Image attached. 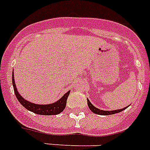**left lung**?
Instances as JSON below:
<instances>
[{"label": "left lung", "mask_w": 150, "mask_h": 150, "mask_svg": "<svg viewBox=\"0 0 150 150\" xmlns=\"http://www.w3.org/2000/svg\"><path fill=\"white\" fill-rule=\"evenodd\" d=\"M88 100V108H90V110L94 113V114H99V115H110V114H117V113H119V112L123 111L124 110H125L126 108H122V109H120V110H100L98 108H95L94 105H92V104L90 102V100L88 99H87Z\"/></svg>", "instance_id": "left-lung-1"}]
</instances>
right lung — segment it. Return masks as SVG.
<instances>
[{
	"label": "right lung",
	"mask_w": 150,
	"mask_h": 150,
	"mask_svg": "<svg viewBox=\"0 0 150 150\" xmlns=\"http://www.w3.org/2000/svg\"><path fill=\"white\" fill-rule=\"evenodd\" d=\"M12 83H13L15 95L17 97V100L23 106L30 111L33 112L36 114H41V115H56V114H60L61 112L63 111V110L65 108L66 101H67V98L69 97V93H70V91L65 93L63 96L59 100H57L56 102L50 104H36L25 100L23 98H22L21 94H19L17 87L15 85L13 71V74H12Z\"/></svg>",
	"instance_id": "right-lung-1"
}]
</instances>
